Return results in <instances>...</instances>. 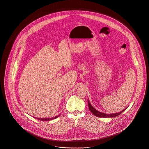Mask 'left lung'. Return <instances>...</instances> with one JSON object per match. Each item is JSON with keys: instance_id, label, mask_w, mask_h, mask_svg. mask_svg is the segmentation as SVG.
Listing matches in <instances>:
<instances>
[{"instance_id": "left-lung-1", "label": "left lung", "mask_w": 149, "mask_h": 149, "mask_svg": "<svg viewBox=\"0 0 149 149\" xmlns=\"http://www.w3.org/2000/svg\"><path fill=\"white\" fill-rule=\"evenodd\" d=\"M88 108L90 111H91V112L94 115H95L97 117H102V118H112V117H115V116H118L119 115H120V113H123L124 111L123 110V111H121L119 113H113V114H106V113H102L98 111H97L96 109H94V108L91 105L90 103L89 102L88 100Z\"/></svg>"}]
</instances>
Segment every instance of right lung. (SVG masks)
<instances>
[{"label": "right lung", "instance_id": "add662e5", "mask_svg": "<svg viewBox=\"0 0 149 149\" xmlns=\"http://www.w3.org/2000/svg\"><path fill=\"white\" fill-rule=\"evenodd\" d=\"M60 115H58V116H56L55 117H53V118H35L36 119H39L40 120H45V121H48V120H52V119H56Z\"/></svg>", "mask_w": 149, "mask_h": 149}]
</instances>
